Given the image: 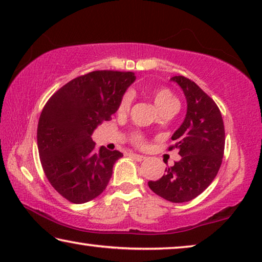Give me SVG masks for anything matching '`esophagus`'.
Returning a JSON list of instances; mask_svg holds the SVG:
<instances>
[{
	"label": "esophagus",
	"mask_w": 262,
	"mask_h": 262,
	"mask_svg": "<svg viewBox=\"0 0 262 262\" xmlns=\"http://www.w3.org/2000/svg\"><path fill=\"white\" fill-rule=\"evenodd\" d=\"M129 156L132 158H134L135 161H139V162H142V161H144V159H145V156H143V155H137V154H134V152H130Z\"/></svg>",
	"instance_id": "34e87169"
}]
</instances>
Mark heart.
Returning a JSON list of instances; mask_svg holds the SVG:
<instances>
[{"label": "heart", "mask_w": 262, "mask_h": 262, "mask_svg": "<svg viewBox=\"0 0 262 262\" xmlns=\"http://www.w3.org/2000/svg\"><path fill=\"white\" fill-rule=\"evenodd\" d=\"M151 98L155 106H156L157 110L159 111V113L164 112V111H177L178 110L179 103L174 95L168 90L166 88H161L155 90L151 95ZM130 103H132V95L129 92L122 97V99L119 104V112L120 113H126L130 107ZM135 141H141V136L140 135H135L134 136Z\"/></svg>", "instance_id": "b5f03b06"}]
</instances>
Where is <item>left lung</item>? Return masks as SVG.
<instances>
[{"mask_svg": "<svg viewBox=\"0 0 262 262\" xmlns=\"http://www.w3.org/2000/svg\"><path fill=\"white\" fill-rule=\"evenodd\" d=\"M183 90L187 111L183 123L172 135L181 159L165 174L148 185L154 193L174 203L200 195L219 172L224 154V123L219 107L196 84L184 76L170 78Z\"/></svg>", "mask_w": 262, "mask_h": 262, "instance_id": "1", "label": "left lung"}]
</instances>
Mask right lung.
<instances>
[{
	"label": "right lung",
	"instance_id": "1",
	"mask_svg": "<svg viewBox=\"0 0 262 262\" xmlns=\"http://www.w3.org/2000/svg\"><path fill=\"white\" fill-rule=\"evenodd\" d=\"M134 73L98 70L74 78L47 101L39 118L37 141L51 185L73 203H85L104 192L113 165L123 155L96 150L92 133L117 112L135 82Z\"/></svg>",
	"mask_w": 262,
	"mask_h": 262
}]
</instances>
